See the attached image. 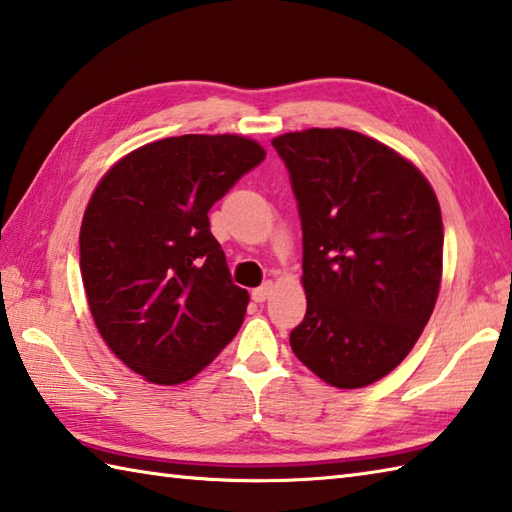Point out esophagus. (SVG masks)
<instances>
[{
  "label": "esophagus",
  "mask_w": 512,
  "mask_h": 512,
  "mask_svg": "<svg viewBox=\"0 0 512 512\" xmlns=\"http://www.w3.org/2000/svg\"><path fill=\"white\" fill-rule=\"evenodd\" d=\"M270 293H273V284L266 282V284H262V286L253 290V299H255L257 304H262V302H266V299L270 297Z\"/></svg>",
  "instance_id": "obj_1"
}]
</instances>
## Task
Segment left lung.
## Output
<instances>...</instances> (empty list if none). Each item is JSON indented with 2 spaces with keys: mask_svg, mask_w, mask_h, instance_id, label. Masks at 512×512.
I'll return each instance as SVG.
<instances>
[{
  "mask_svg": "<svg viewBox=\"0 0 512 512\" xmlns=\"http://www.w3.org/2000/svg\"><path fill=\"white\" fill-rule=\"evenodd\" d=\"M302 219L304 322L290 348L326 384L388 375L439 295L442 210L426 177L373 137L308 128L273 139Z\"/></svg>",
  "mask_w": 512,
  "mask_h": 512,
  "instance_id": "8db88e82",
  "label": "left lung"
}]
</instances>
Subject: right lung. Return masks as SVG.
Returning a JSON list of instances; mask_svg holds the SVG:
<instances>
[{
    "label": "right lung",
    "mask_w": 512,
    "mask_h": 512,
    "mask_svg": "<svg viewBox=\"0 0 512 512\" xmlns=\"http://www.w3.org/2000/svg\"><path fill=\"white\" fill-rule=\"evenodd\" d=\"M239 135L166 137L108 170L86 206L79 268L108 348L153 384H182L244 322L248 293L230 279L208 210L264 162Z\"/></svg>",
    "instance_id": "obj_1"
}]
</instances>
